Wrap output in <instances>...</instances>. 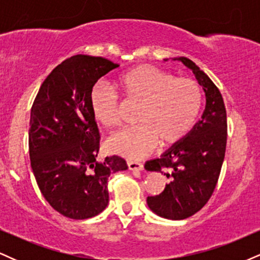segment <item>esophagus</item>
<instances>
[{
	"label": "esophagus",
	"instance_id": "1",
	"mask_svg": "<svg viewBox=\"0 0 260 260\" xmlns=\"http://www.w3.org/2000/svg\"><path fill=\"white\" fill-rule=\"evenodd\" d=\"M143 168V164L140 162H136V161H128V169L132 170V171H142Z\"/></svg>",
	"mask_w": 260,
	"mask_h": 260
}]
</instances>
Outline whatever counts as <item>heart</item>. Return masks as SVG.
<instances>
[{"instance_id": "1", "label": "heart", "mask_w": 260, "mask_h": 260, "mask_svg": "<svg viewBox=\"0 0 260 260\" xmlns=\"http://www.w3.org/2000/svg\"><path fill=\"white\" fill-rule=\"evenodd\" d=\"M127 101L139 105L137 127L124 129L107 140V149L126 159H140L154 150L181 140L192 128L202 106L198 83L151 66H138L122 73L116 82ZM94 120L106 128L120 123L118 101L105 88L95 86L89 96Z\"/></svg>"}]
</instances>
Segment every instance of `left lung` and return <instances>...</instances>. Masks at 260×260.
Listing matches in <instances>:
<instances>
[{
  "label": "left lung",
  "instance_id": "obj_1",
  "mask_svg": "<svg viewBox=\"0 0 260 260\" xmlns=\"http://www.w3.org/2000/svg\"><path fill=\"white\" fill-rule=\"evenodd\" d=\"M171 59L182 62L194 74L204 90L205 109L189 133L160 157L145 162L147 171H165L170 180L162 193L148 197L147 204L164 219L183 220L201 210L215 189L225 157L228 121L221 94L207 74L189 58Z\"/></svg>",
  "mask_w": 260,
  "mask_h": 260
}]
</instances>
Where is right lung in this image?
<instances>
[{"label": "right lung", "instance_id": "1", "mask_svg": "<svg viewBox=\"0 0 260 260\" xmlns=\"http://www.w3.org/2000/svg\"><path fill=\"white\" fill-rule=\"evenodd\" d=\"M117 67L103 57L72 56L47 76L32 104V174L47 203L70 219H89L105 210L110 175L128 169L117 155L98 159L99 129L89 105L95 83Z\"/></svg>", "mask_w": 260, "mask_h": 260}]
</instances>
